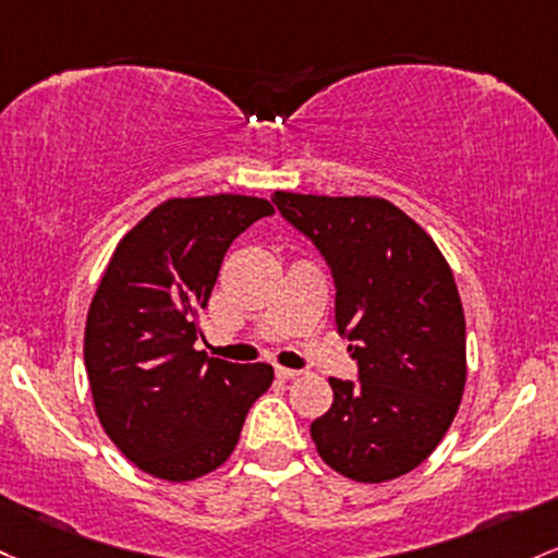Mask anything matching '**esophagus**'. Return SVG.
I'll return each instance as SVG.
<instances>
[{"label": "esophagus", "instance_id": "obj_1", "mask_svg": "<svg viewBox=\"0 0 558 558\" xmlns=\"http://www.w3.org/2000/svg\"><path fill=\"white\" fill-rule=\"evenodd\" d=\"M275 376H278L280 381H291V378H296V376H299V371H293V368H283V365H278V368H275Z\"/></svg>", "mask_w": 558, "mask_h": 558}]
</instances>
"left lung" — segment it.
Instances as JSON below:
<instances>
[{"instance_id":"obj_1","label":"left lung","mask_w":558,"mask_h":558,"mask_svg":"<svg viewBox=\"0 0 558 558\" xmlns=\"http://www.w3.org/2000/svg\"><path fill=\"white\" fill-rule=\"evenodd\" d=\"M328 262L336 328L357 381L330 378L333 405L310 434L354 482L408 474L442 442L466 387V320L442 251L395 204L373 195H272Z\"/></svg>"}]
</instances>
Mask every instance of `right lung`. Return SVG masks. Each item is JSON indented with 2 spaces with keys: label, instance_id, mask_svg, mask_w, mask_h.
I'll use <instances>...</instances> for the list:
<instances>
[{
  "label": "right lung",
  "instance_id": "1",
  "mask_svg": "<svg viewBox=\"0 0 558 558\" xmlns=\"http://www.w3.org/2000/svg\"><path fill=\"white\" fill-rule=\"evenodd\" d=\"M275 209L254 195L169 198L121 238L84 328L95 413L145 474L190 482L235 450L272 365H238L195 349L230 243Z\"/></svg>",
  "mask_w": 558,
  "mask_h": 558
}]
</instances>
